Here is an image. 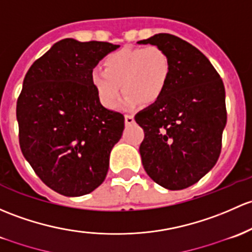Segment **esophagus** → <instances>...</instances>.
Returning a JSON list of instances; mask_svg holds the SVG:
<instances>
[{"instance_id": "34e87169", "label": "esophagus", "mask_w": 252, "mask_h": 252, "mask_svg": "<svg viewBox=\"0 0 252 252\" xmlns=\"http://www.w3.org/2000/svg\"><path fill=\"white\" fill-rule=\"evenodd\" d=\"M124 119H126V126H129V124H133L134 123V116L126 115V117H124Z\"/></svg>"}]
</instances>
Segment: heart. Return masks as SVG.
Wrapping results in <instances>:
<instances>
[{
    "label": "heart",
    "instance_id": "1",
    "mask_svg": "<svg viewBox=\"0 0 252 252\" xmlns=\"http://www.w3.org/2000/svg\"><path fill=\"white\" fill-rule=\"evenodd\" d=\"M104 70L93 68L91 83L100 102L108 110L118 107L122 86L126 93L124 105L134 107L158 101L168 88L170 60L157 46L123 48L104 59Z\"/></svg>",
    "mask_w": 252,
    "mask_h": 252
}]
</instances>
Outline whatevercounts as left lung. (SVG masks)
<instances>
[{
    "instance_id": "obj_1",
    "label": "left lung",
    "mask_w": 252,
    "mask_h": 252,
    "mask_svg": "<svg viewBox=\"0 0 252 252\" xmlns=\"http://www.w3.org/2000/svg\"><path fill=\"white\" fill-rule=\"evenodd\" d=\"M137 43L159 47L171 65L163 96L135 116L145 131L142 165L164 189H187L214 168L221 153L227 123L223 82L208 58L179 37L158 33Z\"/></svg>"
}]
</instances>
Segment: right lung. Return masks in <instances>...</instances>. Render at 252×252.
<instances>
[{
  "instance_id": "right-lung-1",
  "label": "right lung",
  "mask_w": 252,
  "mask_h": 252,
  "mask_svg": "<svg viewBox=\"0 0 252 252\" xmlns=\"http://www.w3.org/2000/svg\"><path fill=\"white\" fill-rule=\"evenodd\" d=\"M119 48L65 38L31 65L17 102L19 144L37 176L66 197L104 182L124 116L107 110L91 83L93 68Z\"/></svg>"
}]
</instances>
